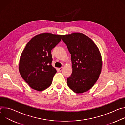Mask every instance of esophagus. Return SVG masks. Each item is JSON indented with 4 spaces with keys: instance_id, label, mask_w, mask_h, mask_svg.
Masks as SVG:
<instances>
[{
    "instance_id": "1",
    "label": "esophagus",
    "mask_w": 125,
    "mask_h": 125,
    "mask_svg": "<svg viewBox=\"0 0 125 125\" xmlns=\"http://www.w3.org/2000/svg\"><path fill=\"white\" fill-rule=\"evenodd\" d=\"M63 67H61V68H58V70L60 71V72H61V71L63 70Z\"/></svg>"
}]
</instances>
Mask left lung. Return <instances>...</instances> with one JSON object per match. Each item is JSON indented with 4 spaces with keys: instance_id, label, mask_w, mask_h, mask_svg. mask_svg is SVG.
I'll return each mask as SVG.
<instances>
[{
    "instance_id": "obj_1",
    "label": "left lung",
    "mask_w": 125,
    "mask_h": 125,
    "mask_svg": "<svg viewBox=\"0 0 125 125\" xmlns=\"http://www.w3.org/2000/svg\"><path fill=\"white\" fill-rule=\"evenodd\" d=\"M71 54L72 73L67 78L69 88L77 94L87 92L93 86L101 73L102 59L94 42L81 33L62 35Z\"/></svg>"
}]
</instances>
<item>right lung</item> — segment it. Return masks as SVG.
Listing matches in <instances>:
<instances>
[{
    "label": "right lung",
    "instance_id": "1",
    "mask_svg": "<svg viewBox=\"0 0 125 125\" xmlns=\"http://www.w3.org/2000/svg\"><path fill=\"white\" fill-rule=\"evenodd\" d=\"M62 35L44 33L32 38L21 55L19 70L22 78L33 90L42 91L52 83L56 70L51 65V50L61 41Z\"/></svg>",
    "mask_w": 125,
    "mask_h": 125
}]
</instances>
